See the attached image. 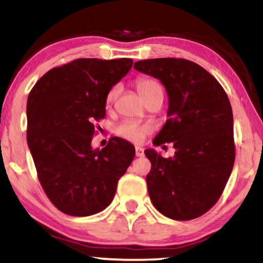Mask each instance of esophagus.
<instances>
[{
    "instance_id": "obj_1",
    "label": "esophagus",
    "mask_w": 263,
    "mask_h": 263,
    "mask_svg": "<svg viewBox=\"0 0 263 263\" xmlns=\"http://www.w3.org/2000/svg\"><path fill=\"white\" fill-rule=\"evenodd\" d=\"M135 155H137L138 157L144 156V148L140 147V146H137V147H135Z\"/></svg>"
}]
</instances>
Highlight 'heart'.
<instances>
[{
    "label": "heart",
    "mask_w": 263,
    "mask_h": 263,
    "mask_svg": "<svg viewBox=\"0 0 263 263\" xmlns=\"http://www.w3.org/2000/svg\"><path fill=\"white\" fill-rule=\"evenodd\" d=\"M135 86H137L138 92L140 93L142 99H145V97L150 95L151 92L156 91L158 89H162L160 83H158L157 80L151 79V78H140V79H138L137 83H135ZM118 86H113L112 89L109 90L106 97L107 106L113 103L117 95H118ZM115 130L116 134L119 135V137L123 139H126V140L132 142H141L148 133L151 132V128L148 125L139 124L137 122L125 121L117 125Z\"/></svg>",
    "instance_id": "b5f03b06"
}]
</instances>
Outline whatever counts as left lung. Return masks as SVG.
Segmentation results:
<instances>
[{"label":"left lung","mask_w":263,"mask_h":263,"mask_svg":"<svg viewBox=\"0 0 263 263\" xmlns=\"http://www.w3.org/2000/svg\"><path fill=\"white\" fill-rule=\"evenodd\" d=\"M139 72L161 80L168 95V119L154 145L173 142L174 156L145 150L154 206L162 215L189 221L206 213L221 197L235 161L233 112L221 84L184 58H154L134 63Z\"/></svg>","instance_id":"1"}]
</instances>
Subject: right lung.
<instances>
[{
	"mask_svg": "<svg viewBox=\"0 0 263 263\" xmlns=\"http://www.w3.org/2000/svg\"><path fill=\"white\" fill-rule=\"evenodd\" d=\"M132 66L130 58H79L48 70L29 93L28 146L45 194L66 215L105 210L135 156L121 138H111L101 150L91 147L107 93Z\"/></svg>",
	"mask_w": 263,
	"mask_h": 263,
	"instance_id": "obj_1",
	"label": "right lung"
}]
</instances>
